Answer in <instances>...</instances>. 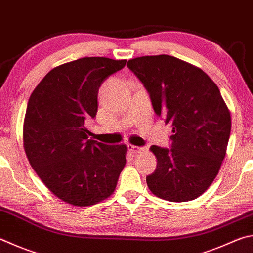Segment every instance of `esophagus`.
I'll use <instances>...</instances> for the list:
<instances>
[{"label":"esophagus","mask_w":253,"mask_h":253,"mask_svg":"<svg viewBox=\"0 0 253 253\" xmlns=\"http://www.w3.org/2000/svg\"><path fill=\"white\" fill-rule=\"evenodd\" d=\"M128 150L132 154H137V153H141V151L146 150L144 147H138V146H134V145H128Z\"/></svg>","instance_id":"34e87169"}]
</instances>
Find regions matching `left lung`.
<instances>
[{
  "label": "left lung",
  "mask_w": 253,
  "mask_h": 253,
  "mask_svg": "<svg viewBox=\"0 0 253 253\" xmlns=\"http://www.w3.org/2000/svg\"><path fill=\"white\" fill-rule=\"evenodd\" d=\"M127 66L173 132L171 149L150 147L157 168L147 186L172 203L198 198L217 177L230 137V111L218 86L201 68L170 55L136 57Z\"/></svg>",
  "instance_id": "left-lung-1"
}]
</instances>
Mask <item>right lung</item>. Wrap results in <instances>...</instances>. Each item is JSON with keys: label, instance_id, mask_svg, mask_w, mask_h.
I'll return each mask as SVG.
<instances>
[{"label": "right lung", "instance_id": "add662e5", "mask_svg": "<svg viewBox=\"0 0 253 253\" xmlns=\"http://www.w3.org/2000/svg\"><path fill=\"white\" fill-rule=\"evenodd\" d=\"M126 62L83 57L62 64L30 96L23 124L26 157L48 190L68 205L107 199L125 167L127 146L89 139L85 122L96 116L102 83Z\"/></svg>", "mask_w": 253, "mask_h": 253}]
</instances>
